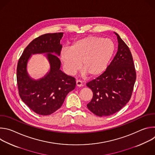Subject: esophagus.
<instances>
[{
	"instance_id": "esophagus-1",
	"label": "esophagus",
	"mask_w": 155,
	"mask_h": 155,
	"mask_svg": "<svg viewBox=\"0 0 155 155\" xmlns=\"http://www.w3.org/2000/svg\"><path fill=\"white\" fill-rule=\"evenodd\" d=\"M76 85L77 86H78V87H81V86H83V83H82L81 81H80L79 80H77V81H76Z\"/></svg>"
}]
</instances>
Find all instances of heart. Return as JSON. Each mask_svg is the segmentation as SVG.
I'll return each mask as SVG.
<instances>
[{"mask_svg":"<svg viewBox=\"0 0 155 155\" xmlns=\"http://www.w3.org/2000/svg\"><path fill=\"white\" fill-rule=\"evenodd\" d=\"M114 51L115 44L111 39L90 35L75 41L71 48H62L59 56L68 75H74L81 66L83 76L96 77L106 70Z\"/></svg>","mask_w":155,"mask_h":155,"instance_id":"b5f03b06","label":"heart"}]
</instances>
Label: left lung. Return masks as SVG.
Wrapping results in <instances>:
<instances>
[{"label": "left lung", "mask_w": 155, "mask_h": 155, "mask_svg": "<svg viewBox=\"0 0 155 155\" xmlns=\"http://www.w3.org/2000/svg\"><path fill=\"white\" fill-rule=\"evenodd\" d=\"M117 35L118 51L105 71L86 83L93 96L87 107L99 117L114 114L130 100L136 80V72L130 51Z\"/></svg>", "instance_id": "left-lung-1"}]
</instances>
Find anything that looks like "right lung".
<instances>
[{"label":"right lung","mask_w":155,"mask_h":155,"mask_svg":"<svg viewBox=\"0 0 155 155\" xmlns=\"http://www.w3.org/2000/svg\"><path fill=\"white\" fill-rule=\"evenodd\" d=\"M62 32L48 33L34 39L26 47L19 59L16 79L19 95L35 113L48 115L62 105L67 94L75 89V78L63 73L57 55L62 50L60 40ZM47 52L51 64L49 73L38 81L30 78L26 71L28 59L32 54Z\"/></svg>","instance_id":"add662e5"}]
</instances>
